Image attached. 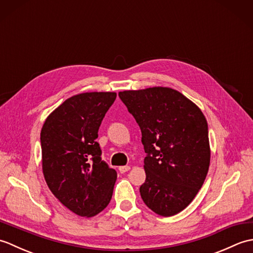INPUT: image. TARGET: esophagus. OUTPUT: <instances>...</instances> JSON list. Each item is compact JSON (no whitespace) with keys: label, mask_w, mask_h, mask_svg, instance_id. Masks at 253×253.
Masks as SVG:
<instances>
[{"label":"esophagus","mask_w":253,"mask_h":253,"mask_svg":"<svg viewBox=\"0 0 253 253\" xmlns=\"http://www.w3.org/2000/svg\"><path fill=\"white\" fill-rule=\"evenodd\" d=\"M129 169H130V166H128V165L120 166V168H118V170H120L122 174H123V173H126V171H128Z\"/></svg>","instance_id":"esophagus-1"}]
</instances>
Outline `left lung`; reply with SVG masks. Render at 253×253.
<instances>
[{
  "instance_id": "1",
  "label": "left lung",
  "mask_w": 253,
  "mask_h": 253,
  "mask_svg": "<svg viewBox=\"0 0 253 253\" xmlns=\"http://www.w3.org/2000/svg\"><path fill=\"white\" fill-rule=\"evenodd\" d=\"M141 130L146 181L140 195L159 215L171 216L189 206L210 165L208 123L199 107L166 87L118 93Z\"/></svg>"
}]
</instances>
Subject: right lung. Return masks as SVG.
<instances>
[{
  "instance_id": "obj_1",
  "label": "right lung",
  "mask_w": 253,
  "mask_h": 253,
  "mask_svg": "<svg viewBox=\"0 0 253 253\" xmlns=\"http://www.w3.org/2000/svg\"><path fill=\"white\" fill-rule=\"evenodd\" d=\"M115 92L74 95L47 116L41 129L42 169L47 186L62 204L91 217L107 207L117 178L101 158L95 141Z\"/></svg>"
}]
</instances>
